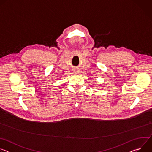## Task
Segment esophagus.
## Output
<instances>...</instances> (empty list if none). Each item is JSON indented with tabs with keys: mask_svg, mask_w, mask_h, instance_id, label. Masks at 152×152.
<instances>
[{
	"mask_svg": "<svg viewBox=\"0 0 152 152\" xmlns=\"http://www.w3.org/2000/svg\"><path fill=\"white\" fill-rule=\"evenodd\" d=\"M75 73H78L79 72H78L77 70H75Z\"/></svg>",
	"mask_w": 152,
	"mask_h": 152,
	"instance_id": "1",
	"label": "esophagus"
}]
</instances>
